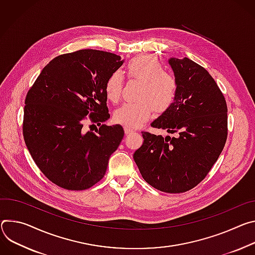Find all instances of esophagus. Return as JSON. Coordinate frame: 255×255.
Masks as SVG:
<instances>
[{
  "instance_id": "esophagus-1",
  "label": "esophagus",
  "mask_w": 255,
  "mask_h": 255,
  "mask_svg": "<svg viewBox=\"0 0 255 255\" xmlns=\"http://www.w3.org/2000/svg\"><path fill=\"white\" fill-rule=\"evenodd\" d=\"M134 130L133 129H131V128H125V132H126V134H129V133H131V132H133Z\"/></svg>"
}]
</instances>
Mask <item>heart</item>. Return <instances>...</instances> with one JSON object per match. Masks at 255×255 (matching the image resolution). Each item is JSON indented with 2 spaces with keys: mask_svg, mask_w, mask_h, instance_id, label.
I'll return each instance as SVG.
<instances>
[{
  "mask_svg": "<svg viewBox=\"0 0 255 255\" xmlns=\"http://www.w3.org/2000/svg\"><path fill=\"white\" fill-rule=\"evenodd\" d=\"M128 79L142 82L135 103H127L115 113L118 124L129 128H137L147 123L156 111L159 115L174 103L178 85L175 77L164 71L159 60L151 54H139L127 64ZM125 78L119 71L106 80L105 94L108 100L118 103L123 95Z\"/></svg>",
  "mask_w": 255,
  "mask_h": 255,
  "instance_id": "heart-1",
  "label": "heart"
}]
</instances>
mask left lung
I'll list each match as a JSON object with an SVG mask.
<instances>
[{"label":"left lung","mask_w":255,"mask_h":255,"mask_svg":"<svg viewBox=\"0 0 255 255\" xmlns=\"http://www.w3.org/2000/svg\"><path fill=\"white\" fill-rule=\"evenodd\" d=\"M168 63L177 81V95L151 126L175 135L143 131L144 143L133 160L150 185L180 193L199 184L222 153L228 134V109L205 68L187 58H171Z\"/></svg>","instance_id":"left-lung-1"}]
</instances>
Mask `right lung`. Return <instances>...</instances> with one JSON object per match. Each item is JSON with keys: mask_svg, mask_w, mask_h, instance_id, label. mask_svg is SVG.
<instances>
[{"mask_svg": "<svg viewBox=\"0 0 255 255\" xmlns=\"http://www.w3.org/2000/svg\"><path fill=\"white\" fill-rule=\"evenodd\" d=\"M123 64L120 55L96 49L61 54L28 91L25 144L40 171L60 187L84 190L96 184L119 148L122 126L102 125L95 132L83 126L90 120L99 127L110 118L105 83Z\"/></svg>", "mask_w": 255, "mask_h": 255, "instance_id": "obj_1", "label": "right lung"}]
</instances>
